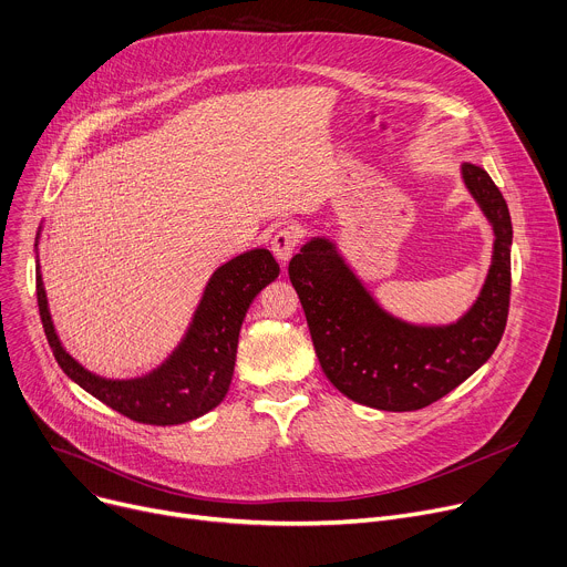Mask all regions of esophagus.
<instances>
[{
  "label": "esophagus",
  "mask_w": 567,
  "mask_h": 567,
  "mask_svg": "<svg viewBox=\"0 0 567 567\" xmlns=\"http://www.w3.org/2000/svg\"><path fill=\"white\" fill-rule=\"evenodd\" d=\"M297 245H299V231H297L295 227H284V229H279V231L272 236V243H270L272 254L281 260V264H288L292 251L297 249Z\"/></svg>",
  "instance_id": "34e87169"
}]
</instances>
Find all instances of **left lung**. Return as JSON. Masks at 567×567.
<instances>
[{"mask_svg": "<svg viewBox=\"0 0 567 567\" xmlns=\"http://www.w3.org/2000/svg\"><path fill=\"white\" fill-rule=\"evenodd\" d=\"M463 182L495 231L493 266L474 307L454 324L417 327L385 313L327 238L290 258L288 275L307 316L327 379L379 411L439 402L497 350L511 301L508 206L482 165L463 163Z\"/></svg>", "mask_w": 567, "mask_h": 567, "instance_id": "1", "label": "left lung"}]
</instances>
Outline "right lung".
Instances as JSON below:
<instances>
[{
	"mask_svg": "<svg viewBox=\"0 0 567 567\" xmlns=\"http://www.w3.org/2000/svg\"><path fill=\"white\" fill-rule=\"evenodd\" d=\"M279 275L268 249H251L217 268L204 290L193 324L172 357L141 379L113 381L81 368L54 331L48 295L35 275L38 311L61 370L113 411L143 424H182L220 404L227 395L238 350V333L254 297Z\"/></svg>",
	"mask_w": 567,
	"mask_h": 567,
	"instance_id": "right-lung-1",
	"label": "right lung"
}]
</instances>
